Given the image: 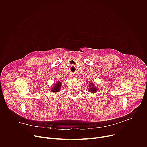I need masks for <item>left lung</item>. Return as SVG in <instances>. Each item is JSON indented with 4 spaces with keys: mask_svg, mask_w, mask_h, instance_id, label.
Returning a JSON list of instances; mask_svg holds the SVG:
<instances>
[{
    "mask_svg": "<svg viewBox=\"0 0 147 147\" xmlns=\"http://www.w3.org/2000/svg\"><path fill=\"white\" fill-rule=\"evenodd\" d=\"M89 87H90V88H89V91H90L91 92H95L96 91V90H97V89H98V88H96V87H95V86H94L93 83H92V82H90V83L89 84Z\"/></svg>",
    "mask_w": 147,
    "mask_h": 147,
    "instance_id": "1",
    "label": "left lung"
}]
</instances>
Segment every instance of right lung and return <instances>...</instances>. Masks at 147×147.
<instances>
[{
    "label": "right lung",
    "instance_id": "add662e5",
    "mask_svg": "<svg viewBox=\"0 0 147 147\" xmlns=\"http://www.w3.org/2000/svg\"><path fill=\"white\" fill-rule=\"evenodd\" d=\"M61 84L60 82H57V83L55 85V87H53V88L52 89L51 91H52L53 92H59L60 91V89L61 88Z\"/></svg>",
    "mask_w": 147,
    "mask_h": 147
}]
</instances>
